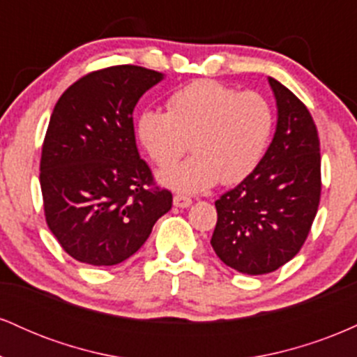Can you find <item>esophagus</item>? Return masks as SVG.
<instances>
[{
    "label": "esophagus",
    "instance_id": "obj_1",
    "mask_svg": "<svg viewBox=\"0 0 357 357\" xmlns=\"http://www.w3.org/2000/svg\"><path fill=\"white\" fill-rule=\"evenodd\" d=\"M173 203L176 208H188L191 206V198H188V196H183V195H176L173 198Z\"/></svg>",
    "mask_w": 357,
    "mask_h": 357
}]
</instances>
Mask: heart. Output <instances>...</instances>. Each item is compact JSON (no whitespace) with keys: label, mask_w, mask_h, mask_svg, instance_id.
<instances>
[{"label":"heart","mask_w":357,"mask_h":357,"mask_svg":"<svg viewBox=\"0 0 357 357\" xmlns=\"http://www.w3.org/2000/svg\"><path fill=\"white\" fill-rule=\"evenodd\" d=\"M273 112L257 92H238L215 80H196L167 99V112L147 109L137 119V137L158 166L159 183L181 192H202L216 183H238L255 171L267 151Z\"/></svg>","instance_id":"b5f03b06"}]
</instances>
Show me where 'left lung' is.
<instances>
[{
    "label": "left lung",
    "mask_w": 357,
    "mask_h": 357,
    "mask_svg": "<svg viewBox=\"0 0 357 357\" xmlns=\"http://www.w3.org/2000/svg\"><path fill=\"white\" fill-rule=\"evenodd\" d=\"M277 127L260 165L216 199L211 247L225 265L247 275L275 272L309 235L321 199V147L312 116L268 77Z\"/></svg>",
    "instance_id": "left-lung-1"
}]
</instances>
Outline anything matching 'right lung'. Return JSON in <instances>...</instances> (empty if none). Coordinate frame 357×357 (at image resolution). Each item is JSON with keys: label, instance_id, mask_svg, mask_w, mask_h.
Segmentation results:
<instances>
[{"label": "right lung", "instance_id": "right-lung-1", "mask_svg": "<svg viewBox=\"0 0 357 357\" xmlns=\"http://www.w3.org/2000/svg\"><path fill=\"white\" fill-rule=\"evenodd\" d=\"M165 73L116 65L82 77L56 102L45 136L40 186L45 218L68 255L109 267L132 257L173 195L153 174L134 136L132 112Z\"/></svg>", "mask_w": 357, "mask_h": 357}]
</instances>
